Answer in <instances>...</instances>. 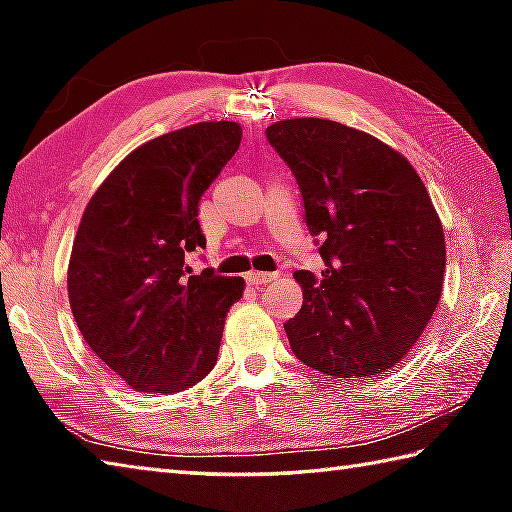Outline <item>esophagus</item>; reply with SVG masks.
Here are the masks:
<instances>
[{
    "instance_id": "34e87169",
    "label": "esophagus",
    "mask_w": 512,
    "mask_h": 512,
    "mask_svg": "<svg viewBox=\"0 0 512 512\" xmlns=\"http://www.w3.org/2000/svg\"><path fill=\"white\" fill-rule=\"evenodd\" d=\"M275 277H277V273H259V271H250V273H246V282L250 284V287H262V284L273 282Z\"/></svg>"
}]
</instances>
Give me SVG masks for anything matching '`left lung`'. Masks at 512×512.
I'll list each match as a JSON object with an SVG mask.
<instances>
[{
  "label": "left lung",
  "instance_id": "obj_1",
  "mask_svg": "<svg viewBox=\"0 0 512 512\" xmlns=\"http://www.w3.org/2000/svg\"><path fill=\"white\" fill-rule=\"evenodd\" d=\"M266 140L296 178L325 271H296L302 307L284 323L305 366L339 379L402 361L443 291L445 237L409 160L339 121L287 119Z\"/></svg>",
  "mask_w": 512,
  "mask_h": 512
}]
</instances>
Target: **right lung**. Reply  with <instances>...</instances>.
Here are the masks:
<instances>
[{
    "label": "right lung",
    "instance_id": "right-lung-1",
    "mask_svg": "<svg viewBox=\"0 0 512 512\" xmlns=\"http://www.w3.org/2000/svg\"><path fill=\"white\" fill-rule=\"evenodd\" d=\"M241 126L201 121L142 144L103 180L69 259V305L85 343L142 393H178L214 368L241 277L185 262L205 248L198 203L237 153Z\"/></svg>",
    "mask_w": 512,
    "mask_h": 512
}]
</instances>
